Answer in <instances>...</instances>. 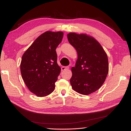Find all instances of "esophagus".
Segmentation results:
<instances>
[{
  "instance_id": "34e87169",
  "label": "esophagus",
  "mask_w": 131,
  "mask_h": 131,
  "mask_svg": "<svg viewBox=\"0 0 131 131\" xmlns=\"http://www.w3.org/2000/svg\"><path fill=\"white\" fill-rule=\"evenodd\" d=\"M69 66H62V67L61 68V70L62 71L68 70H69Z\"/></svg>"
}]
</instances>
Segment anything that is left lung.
<instances>
[{
  "label": "left lung",
  "mask_w": 131,
  "mask_h": 131,
  "mask_svg": "<svg viewBox=\"0 0 131 131\" xmlns=\"http://www.w3.org/2000/svg\"><path fill=\"white\" fill-rule=\"evenodd\" d=\"M67 37L78 53L75 66L71 68L72 88L80 94L88 95L98 90L106 78L108 72L107 54L91 36L70 32Z\"/></svg>",
  "instance_id": "left-lung-1"
}]
</instances>
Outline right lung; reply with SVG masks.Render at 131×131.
Returning <instances> with one entry per match:
<instances>
[{"label":"right lung","instance_id":"obj_1","mask_svg":"<svg viewBox=\"0 0 131 131\" xmlns=\"http://www.w3.org/2000/svg\"><path fill=\"white\" fill-rule=\"evenodd\" d=\"M63 32L47 31L32 43L22 57V78L30 92L38 97L51 94L61 72L56 49L62 41Z\"/></svg>","mask_w":131,"mask_h":131}]
</instances>
